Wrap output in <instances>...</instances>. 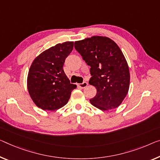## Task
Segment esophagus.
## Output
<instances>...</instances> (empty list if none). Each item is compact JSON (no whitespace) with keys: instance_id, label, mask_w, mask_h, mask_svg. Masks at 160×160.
Wrapping results in <instances>:
<instances>
[{"instance_id":"esophagus-1","label":"esophagus","mask_w":160,"mask_h":160,"mask_svg":"<svg viewBox=\"0 0 160 160\" xmlns=\"http://www.w3.org/2000/svg\"><path fill=\"white\" fill-rule=\"evenodd\" d=\"M87 85H88V83L84 82H83L82 83H78V87H79L80 88H84L85 87H87Z\"/></svg>"}]
</instances>
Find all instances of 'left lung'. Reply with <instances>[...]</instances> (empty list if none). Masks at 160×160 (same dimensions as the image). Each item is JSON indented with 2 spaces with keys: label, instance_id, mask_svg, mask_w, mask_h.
<instances>
[{
  "label": "left lung",
  "instance_id": "1",
  "mask_svg": "<svg viewBox=\"0 0 160 160\" xmlns=\"http://www.w3.org/2000/svg\"><path fill=\"white\" fill-rule=\"evenodd\" d=\"M74 47L89 66V84L97 88L90 102L102 111L115 109L128 93V63L117 44L106 36H92L75 41Z\"/></svg>",
  "mask_w": 160,
  "mask_h": 160
}]
</instances>
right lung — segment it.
<instances>
[{
  "instance_id": "right-lung-1",
  "label": "right lung",
  "mask_w": 160,
  "mask_h": 160,
  "mask_svg": "<svg viewBox=\"0 0 160 160\" xmlns=\"http://www.w3.org/2000/svg\"><path fill=\"white\" fill-rule=\"evenodd\" d=\"M73 48V41L58 43L43 51L32 62L27 87L34 104L41 109L54 111L63 107L77 88L70 83L63 68Z\"/></svg>"
}]
</instances>
